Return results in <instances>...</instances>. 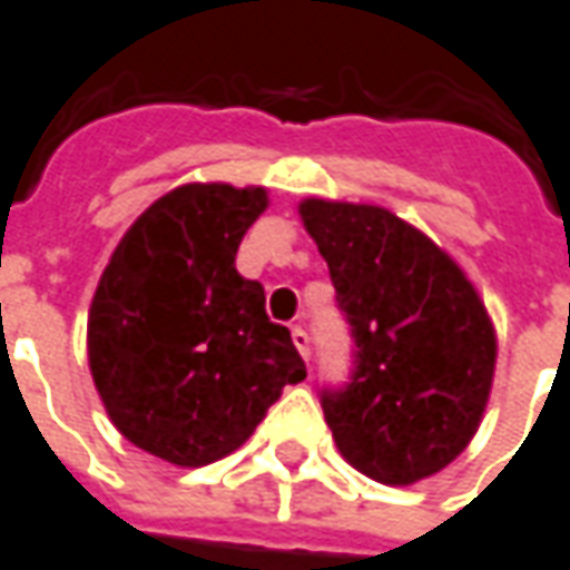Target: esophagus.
<instances>
[{
    "instance_id": "34e87169",
    "label": "esophagus",
    "mask_w": 570,
    "mask_h": 570,
    "mask_svg": "<svg viewBox=\"0 0 570 570\" xmlns=\"http://www.w3.org/2000/svg\"><path fill=\"white\" fill-rule=\"evenodd\" d=\"M292 341H294V346H297V353H301L304 358H309V334H306L301 325H294L292 328Z\"/></svg>"
}]
</instances>
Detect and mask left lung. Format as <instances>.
I'll list each match as a JSON object with an SVG mask.
<instances>
[{"instance_id":"8db88e82","label":"left lung","mask_w":570,"mask_h":570,"mask_svg":"<svg viewBox=\"0 0 570 570\" xmlns=\"http://www.w3.org/2000/svg\"><path fill=\"white\" fill-rule=\"evenodd\" d=\"M353 334V374L322 390L341 454L383 485L445 470L479 430L498 337L485 304L421 229L377 205L301 202Z\"/></svg>"}]
</instances>
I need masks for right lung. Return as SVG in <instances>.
Segmentation results:
<instances>
[{
	"mask_svg": "<svg viewBox=\"0 0 570 570\" xmlns=\"http://www.w3.org/2000/svg\"><path fill=\"white\" fill-rule=\"evenodd\" d=\"M264 187L187 184L137 217L98 282L88 365L116 430L177 466L227 458L306 365L239 276Z\"/></svg>",
	"mask_w": 570,
	"mask_h": 570,
	"instance_id": "add662e5",
	"label": "right lung"
}]
</instances>
